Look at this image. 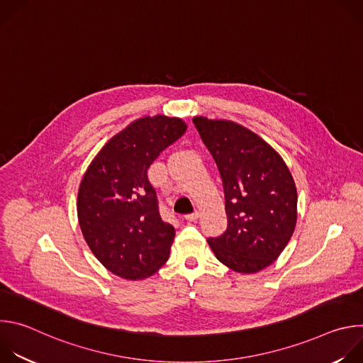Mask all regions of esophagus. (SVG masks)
I'll use <instances>...</instances> for the list:
<instances>
[{"label": "esophagus", "mask_w": 363, "mask_h": 363, "mask_svg": "<svg viewBox=\"0 0 363 363\" xmlns=\"http://www.w3.org/2000/svg\"><path fill=\"white\" fill-rule=\"evenodd\" d=\"M198 217H199V213H198V211H194V213H191V214H186V216H185V220H186V221H195Z\"/></svg>", "instance_id": "34e87169"}]
</instances>
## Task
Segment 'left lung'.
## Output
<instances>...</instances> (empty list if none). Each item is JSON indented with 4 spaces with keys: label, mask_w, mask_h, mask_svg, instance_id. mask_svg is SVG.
Instances as JSON below:
<instances>
[{
    "label": "left lung",
    "mask_w": 363,
    "mask_h": 363,
    "mask_svg": "<svg viewBox=\"0 0 363 363\" xmlns=\"http://www.w3.org/2000/svg\"><path fill=\"white\" fill-rule=\"evenodd\" d=\"M218 167L227 230L210 237L218 260L251 274L273 264L290 241L297 220V191L280 155L260 136L231 121L192 119Z\"/></svg>",
    "instance_id": "8db88e82"
}]
</instances>
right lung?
<instances>
[{
    "label": "right lung",
    "instance_id": "add662e5",
    "mask_svg": "<svg viewBox=\"0 0 363 363\" xmlns=\"http://www.w3.org/2000/svg\"><path fill=\"white\" fill-rule=\"evenodd\" d=\"M185 130L179 118L136 119L100 149L80 182L83 237L97 260L122 279H146L168 260L175 228L160 216L147 169Z\"/></svg>",
    "mask_w": 363,
    "mask_h": 363
}]
</instances>
